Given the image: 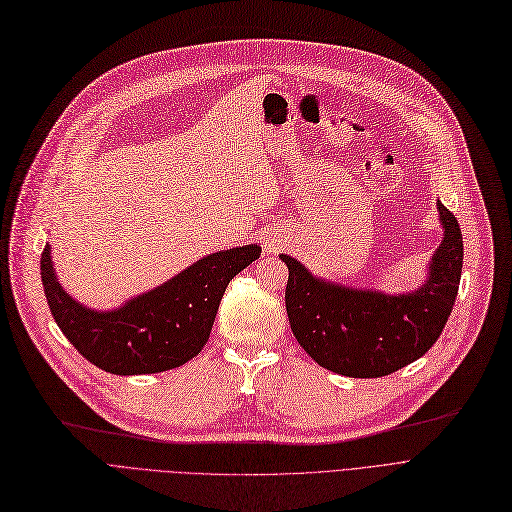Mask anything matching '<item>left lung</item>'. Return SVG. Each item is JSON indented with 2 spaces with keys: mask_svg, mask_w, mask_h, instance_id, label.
<instances>
[{
  "mask_svg": "<svg viewBox=\"0 0 512 512\" xmlns=\"http://www.w3.org/2000/svg\"><path fill=\"white\" fill-rule=\"evenodd\" d=\"M437 206L445 232L418 291L386 295L335 285L280 255L289 268L291 331L320 367L346 377H382L418 361L437 342L458 295L464 259L458 219L441 202Z\"/></svg>",
  "mask_w": 512,
  "mask_h": 512,
  "instance_id": "left-lung-1",
  "label": "left lung"
}]
</instances>
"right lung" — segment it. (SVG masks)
<instances>
[{
	"label": "right lung",
	"mask_w": 512,
	"mask_h": 512,
	"mask_svg": "<svg viewBox=\"0 0 512 512\" xmlns=\"http://www.w3.org/2000/svg\"><path fill=\"white\" fill-rule=\"evenodd\" d=\"M259 255L257 244L206 255L109 312L90 310L63 291L50 244L42 253V282L56 325L86 361L113 375L160 373L192 361L206 346L225 287Z\"/></svg>",
	"instance_id": "right-lung-1"
}]
</instances>
